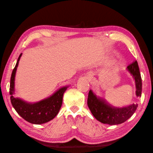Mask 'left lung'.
Returning <instances> with one entry per match:
<instances>
[{
	"instance_id": "obj_1",
	"label": "left lung",
	"mask_w": 153,
	"mask_h": 153,
	"mask_svg": "<svg viewBox=\"0 0 153 153\" xmlns=\"http://www.w3.org/2000/svg\"><path fill=\"white\" fill-rule=\"evenodd\" d=\"M134 79L136 96L140 97L142 94V79L137 61H134L126 68ZM88 105L91 114L99 122L109 125H117L124 123L135 112L137 104H132L124 107H115L110 105L105 100L96 96L90 90L88 98Z\"/></svg>"
}]
</instances>
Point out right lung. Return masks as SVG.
Wrapping results in <instances>:
<instances>
[{"instance_id":"1","label":"right lung","mask_w":153,"mask_h":153,"mask_svg":"<svg viewBox=\"0 0 153 153\" xmlns=\"http://www.w3.org/2000/svg\"><path fill=\"white\" fill-rule=\"evenodd\" d=\"M22 53L20 54L13 70L10 82V101L13 108L26 121L34 124H41L51 120L57 115L62 105L63 96L68 88L63 86L48 98L35 103H30L19 98H15V79L16 69Z\"/></svg>"}]
</instances>
